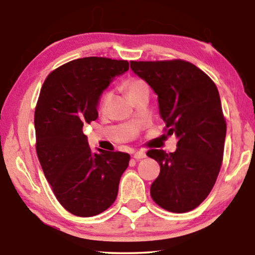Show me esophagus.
Segmentation results:
<instances>
[{
	"label": "esophagus",
	"mask_w": 255,
	"mask_h": 255,
	"mask_svg": "<svg viewBox=\"0 0 255 255\" xmlns=\"http://www.w3.org/2000/svg\"><path fill=\"white\" fill-rule=\"evenodd\" d=\"M146 157V153L144 150H136L135 153H133V158L136 159H140V158H145Z\"/></svg>",
	"instance_id": "1"
}]
</instances>
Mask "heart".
Returning a JSON list of instances; mask_svg holds the SVG:
<instances>
[{
  "label": "heart",
  "instance_id": "obj_1",
  "mask_svg": "<svg viewBox=\"0 0 255 255\" xmlns=\"http://www.w3.org/2000/svg\"><path fill=\"white\" fill-rule=\"evenodd\" d=\"M125 89H126V91L128 93L129 97H131L133 93H136L137 91H139L141 89H147V85L144 81L141 80H138V79H130L125 82ZM111 99V93L110 92H107L105 96L102 98V102H101V108L102 109H105L107 107L108 103H109Z\"/></svg>",
  "mask_w": 255,
  "mask_h": 255
}]
</instances>
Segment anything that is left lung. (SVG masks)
<instances>
[{
  "label": "left lung",
  "instance_id": "left-lung-1",
  "mask_svg": "<svg viewBox=\"0 0 255 255\" xmlns=\"http://www.w3.org/2000/svg\"><path fill=\"white\" fill-rule=\"evenodd\" d=\"M130 68L157 96L167 135L178 138L173 153L147 152L161 166L150 196L165 210L187 213L209 195L222 166L226 122L218 90L185 60L131 62Z\"/></svg>",
  "mask_w": 255,
  "mask_h": 255
}]
</instances>
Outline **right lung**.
Instances as JSON below:
<instances>
[{
  "mask_svg": "<svg viewBox=\"0 0 255 255\" xmlns=\"http://www.w3.org/2000/svg\"><path fill=\"white\" fill-rule=\"evenodd\" d=\"M129 68L127 60L79 58L51 72L36 111V149L57 200L71 214L92 217L114 204L130 156L93 153L83 126L98 118L103 91Z\"/></svg>",
  "mask_w": 255,
  "mask_h": 255,
  "instance_id": "right-lung-1",
  "label": "right lung"
}]
</instances>
